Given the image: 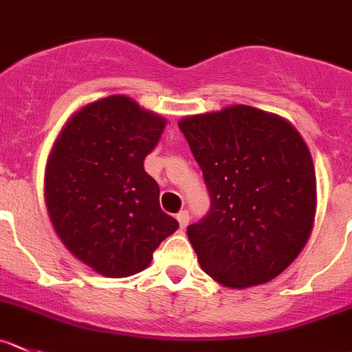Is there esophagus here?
I'll return each mask as SVG.
<instances>
[{"label":"esophagus","instance_id":"esophagus-1","mask_svg":"<svg viewBox=\"0 0 352 352\" xmlns=\"http://www.w3.org/2000/svg\"><path fill=\"white\" fill-rule=\"evenodd\" d=\"M177 220H179L180 228H186V227H187V223H189V220H190L189 211L182 210V211H180V213H177Z\"/></svg>","mask_w":352,"mask_h":352}]
</instances>
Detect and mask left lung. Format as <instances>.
I'll return each mask as SVG.
<instances>
[{
  "instance_id": "1",
  "label": "left lung",
  "mask_w": 352,
  "mask_h": 352,
  "mask_svg": "<svg viewBox=\"0 0 352 352\" xmlns=\"http://www.w3.org/2000/svg\"><path fill=\"white\" fill-rule=\"evenodd\" d=\"M203 170L210 213L187 227L201 268L225 287L270 282L302 251L316 214L311 153L294 125L234 104L179 122Z\"/></svg>"
}]
</instances>
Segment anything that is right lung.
Returning a JSON list of instances; mask_svg holds the SVG:
<instances>
[{"label": "right lung", "instance_id": "obj_1", "mask_svg": "<svg viewBox=\"0 0 352 352\" xmlns=\"http://www.w3.org/2000/svg\"><path fill=\"white\" fill-rule=\"evenodd\" d=\"M165 127L162 115L115 94L75 111L54 141L44 173L47 214L65 248L96 274H139L179 228L144 170Z\"/></svg>", "mask_w": 352, "mask_h": 352}]
</instances>
